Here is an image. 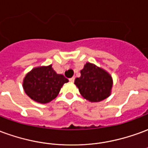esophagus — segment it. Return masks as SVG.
Here are the masks:
<instances>
[{
  "label": "esophagus",
  "instance_id": "obj_1",
  "mask_svg": "<svg viewBox=\"0 0 148 148\" xmlns=\"http://www.w3.org/2000/svg\"><path fill=\"white\" fill-rule=\"evenodd\" d=\"M74 79H75V77H71V78H70L69 80H70V82H74Z\"/></svg>",
  "mask_w": 148,
  "mask_h": 148
}]
</instances>
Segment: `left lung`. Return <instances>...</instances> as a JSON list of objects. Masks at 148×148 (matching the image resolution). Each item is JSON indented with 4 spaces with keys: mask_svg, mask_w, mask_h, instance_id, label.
<instances>
[{
    "mask_svg": "<svg viewBox=\"0 0 148 148\" xmlns=\"http://www.w3.org/2000/svg\"><path fill=\"white\" fill-rule=\"evenodd\" d=\"M83 98L90 102H100L110 95L112 78L107 72L91 63H86L81 77L74 81Z\"/></svg>",
    "mask_w": 148,
    "mask_h": 148,
    "instance_id": "obj_1",
    "label": "left lung"
}]
</instances>
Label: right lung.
Returning <instances> with one entry per match:
<instances>
[{
	"mask_svg": "<svg viewBox=\"0 0 148 148\" xmlns=\"http://www.w3.org/2000/svg\"><path fill=\"white\" fill-rule=\"evenodd\" d=\"M68 79L58 74L52 66L34 68L24 78L23 88L30 99L40 103H47L55 99L61 87Z\"/></svg>",
	"mask_w": 148,
	"mask_h": 148,
	"instance_id": "obj_1",
	"label": "right lung"
}]
</instances>
